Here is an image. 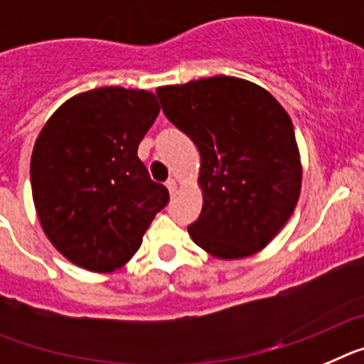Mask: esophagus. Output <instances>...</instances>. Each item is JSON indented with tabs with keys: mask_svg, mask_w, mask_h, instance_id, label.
I'll list each match as a JSON object with an SVG mask.
<instances>
[{
	"mask_svg": "<svg viewBox=\"0 0 364 364\" xmlns=\"http://www.w3.org/2000/svg\"><path fill=\"white\" fill-rule=\"evenodd\" d=\"M178 181H176V179H170L168 183H166V188H168V192H170V196H173L176 194V192H178Z\"/></svg>",
	"mask_w": 364,
	"mask_h": 364,
	"instance_id": "1",
	"label": "esophagus"
}]
</instances>
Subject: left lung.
<instances>
[{
	"mask_svg": "<svg viewBox=\"0 0 364 364\" xmlns=\"http://www.w3.org/2000/svg\"><path fill=\"white\" fill-rule=\"evenodd\" d=\"M163 112L200 151L203 207L188 235L210 257L260 252L296 207L302 163L293 122L255 82L218 75L157 87Z\"/></svg>",
	"mask_w": 364,
	"mask_h": 364,
	"instance_id": "left-lung-1",
	"label": "left lung"
}]
</instances>
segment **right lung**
<instances>
[{
  "instance_id": "right-lung-1",
  "label": "right lung",
  "mask_w": 364,
  "mask_h": 364,
  "mask_svg": "<svg viewBox=\"0 0 364 364\" xmlns=\"http://www.w3.org/2000/svg\"><path fill=\"white\" fill-rule=\"evenodd\" d=\"M159 115L144 90L84 91L49 117L31 156L38 220L71 264L112 273L132 260L168 191L150 179L139 143Z\"/></svg>"
}]
</instances>
